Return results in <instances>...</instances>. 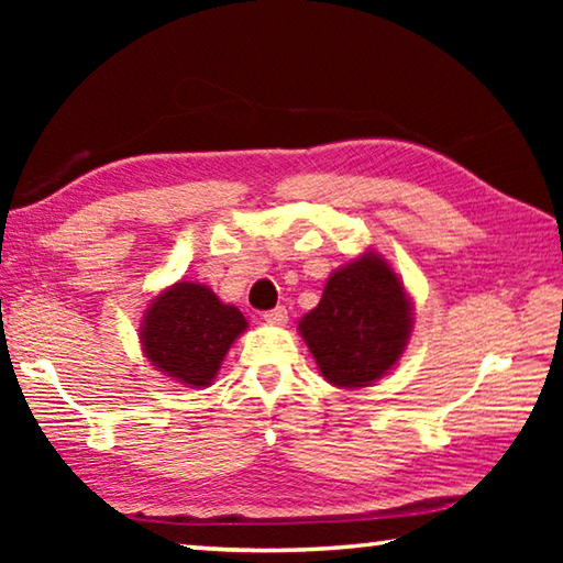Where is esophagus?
Here are the masks:
<instances>
[{
	"instance_id": "esophagus-1",
	"label": "esophagus",
	"mask_w": 563,
	"mask_h": 563,
	"mask_svg": "<svg viewBox=\"0 0 563 563\" xmlns=\"http://www.w3.org/2000/svg\"><path fill=\"white\" fill-rule=\"evenodd\" d=\"M263 318H265V322H271V325H285V322H288V310H285L283 305H278V308L265 312Z\"/></svg>"
}]
</instances>
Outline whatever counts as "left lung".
<instances>
[{"instance_id":"1","label":"left lung","mask_w":563,"mask_h":563,"mask_svg":"<svg viewBox=\"0 0 563 563\" xmlns=\"http://www.w3.org/2000/svg\"><path fill=\"white\" fill-rule=\"evenodd\" d=\"M412 332V308L393 268L375 253L330 275L300 335L328 383L357 389L395 365Z\"/></svg>"}]
</instances>
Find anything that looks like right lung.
<instances>
[{
	"label": "right lung",
	"mask_w": 563,
	"mask_h": 563,
	"mask_svg": "<svg viewBox=\"0 0 563 563\" xmlns=\"http://www.w3.org/2000/svg\"><path fill=\"white\" fill-rule=\"evenodd\" d=\"M245 328L241 310L223 305L206 285L184 280L151 302L141 322V342L161 373L190 387H206Z\"/></svg>",
	"instance_id": "add662e5"
}]
</instances>
